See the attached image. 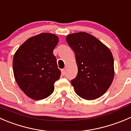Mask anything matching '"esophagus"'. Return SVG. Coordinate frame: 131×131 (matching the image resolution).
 I'll list each match as a JSON object with an SVG mask.
<instances>
[{
  "instance_id": "1",
  "label": "esophagus",
  "mask_w": 131,
  "mask_h": 131,
  "mask_svg": "<svg viewBox=\"0 0 131 131\" xmlns=\"http://www.w3.org/2000/svg\"><path fill=\"white\" fill-rule=\"evenodd\" d=\"M61 73H62V75H65V73H66L65 69H62L61 70Z\"/></svg>"
}]
</instances>
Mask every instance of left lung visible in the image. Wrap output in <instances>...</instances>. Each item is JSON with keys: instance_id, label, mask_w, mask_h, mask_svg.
I'll return each mask as SVG.
<instances>
[{"instance_id": "left-lung-1", "label": "left lung", "mask_w": 131, "mask_h": 131, "mask_svg": "<svg viewBox=\"0 0 131 131\" xmlns=\"http://www.w3.org/2000/svg\"><path fill=\"white\" fill-rule=\"evenodd\" d=\"M67 43L75 54L78 73L71 81L76 93L85 100H94L107 91L115 75L111 50L90 34L68 35Z\"/></svg>"}]
</instances>
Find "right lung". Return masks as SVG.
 <instances>
[{"mask_svg": "<svg viewBox=\"0 0 131 131\" xmlns=\"http://www.w3.org/2000/svg\"><path fill=\"white\" fill-rule=\"evenodd\" d=\"M59 38L40 33L27 39L14 54L13 69L18 85L27 96L38 101L48 97L61 75L53 50Z\"/></svg>", "mask_w": 131, "mask_h": 131, "instance_id": "right-lung-1", "label": "right lung"}]
</instances>
